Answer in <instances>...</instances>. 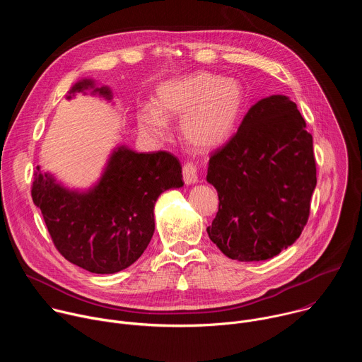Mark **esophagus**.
Here are the masks:
<instances>
[{"label": "esophagus", "instance_id": "34e87169", "mask_svg": "<svg viewBox=\"0 0 362 362\" xmlns=\"http://www.w3.org/2000/svg\"><path fill=\"white\" fill-rule=\"evenodd\" d=\"M183 179L186 185H194L197 183L199 177H197V168L193 163H186L183 166Z\"/></svg>", "mask_w": 362, "mask_h": 362}]
</instances>
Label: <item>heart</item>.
Listing matches in <instances>:
<instances>
[{
    "label": "heart",
    "mask_w": 362,
    "mask_h": 362,
    "mask_svg": "<svg viewBox=\"0 0 362 362\" xmlns=\"http://www.w3.org/2000/svg\"><path fill=\"white\" fill-rule=\"evenodd\" d=\"M243 105L238 81L202 71L160 84L154 107L137 113V126L144 137L163 140L168 120L182 119L185 141L197 151H212L229 140Z\"/></svg>",
    "instance_id": "b5f03b06"
}]
</instances>
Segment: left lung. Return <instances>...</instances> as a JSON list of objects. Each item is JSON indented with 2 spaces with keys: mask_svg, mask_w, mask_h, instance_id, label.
Instances as JSON below:
<instances>
[{
  "mask_svg": "<svg viewBox=\"0 0 362 362\" xmlns=\"http://www.w3.org/2000/svg\"><path fill=\"white\" fill-rule=\"evenodd\" d=\"M289 97L253 105L236 134L212 153L208 180L219 211L211 240L230 259L267 261L302 233L317 186L313 136Z\"/></svg>",
  "mask_w": 362,
  "mask_h": 362,
  "instance_id": "left-lung-1",
  "label": "left lung"
}]
</instances>
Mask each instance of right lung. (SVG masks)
<instances>
[{
    "mask_svg": "<svg viewBox=\"0 0 362 362\" xmlns=\"http://www.w3.org/2000/svg\"><path fill=\"white\" fill-rule=\"evenodd\" d=\"M86 90L112 100V90L95 87L91 78L76 83L67 98ZM182 186V166L173 154L119 146L93 187L70 190L37 166L31 196L69 262L93 274H116L134 264L147 247L158 197Z\"/></svg>",
    "mask_w": 362,
    "mask_h": 362,
    "instance_id": "1",
    "label": "right lung"
}]
</instances>
